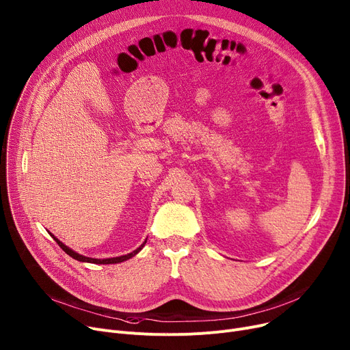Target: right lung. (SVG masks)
Returning <instances> with one entry per match:
<instances>
[{
    "instance_id": "right-lung-1",
    "label": "right lung",
    "mask_w": 350,
    "mask_h": 350,
    "mask_svg": "<svg viewBox=\"0 0 350 350\" xmlns=\"http://www.w3.org/2000/svg\"><path fill=\"white\" fill-rule=\"evenodd\" d=\"M53 237V239L57 242V245L68 254V256H72L73 259H76V260H79V262H85V263H94V265H115V263H121V262H125V260H128V259H131V258H133L135 254H137L139 252L142 250V247L145 246V243H146V241L139 246L137 249H135L133 252H131V253H128V254H124V256H118V258H109V259H92V258H87V256H83V254H79L77 252H75V250H72L70 247H67L64 243H62L55 235H52Z\"/></svg>"
}]
</instances>
